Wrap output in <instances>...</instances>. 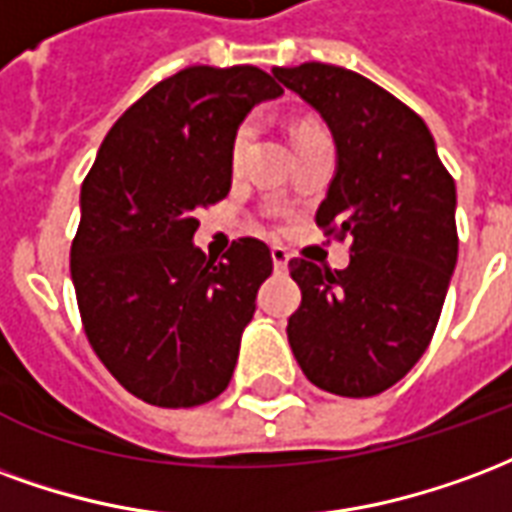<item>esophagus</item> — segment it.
Segmentation results:
<instances>
[{"instance_id": "1", "label": "esophagus", "mask_w": 512, "mask_h": 512, "mask_svg": "<svg viewBox=\"0 0 512 512\" xmlns=\"http://www.w3.org/2000/svg\"><path fill=\"white\" fill-rule=\"evenodd\" d=\"M272 267H275V272H283L286 267H289V251L286 248H281V245H272Z\"/></svg>"}]
</instances>
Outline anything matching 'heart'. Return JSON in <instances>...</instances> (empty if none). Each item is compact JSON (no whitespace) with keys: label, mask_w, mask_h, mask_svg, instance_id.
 Returning a JSON list of instances; mask_svg holds the SVG:
<instances>
[{"label":"heart","mask_w":512,"mask_h":512,"mask_svg":"<svg viewBox=\"0 0 512 512\" xmlns=\"http://www.w3.org/2000/svg\"><path fill=\"white\" fill-rule=\"evenodd\" d=\"M253 136H256V122H253V119H245L240 128L234 130V138H231V166H234V169H240L242 166V160H245V152L251 147ZM316 136H324V133L319 128H313V125H300V128L294 130L297 147Z\"/></svg>","instance_id":"1"}]
</instances>
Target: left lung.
<instances>
[{"label": "left lung", "instance_id": "1", "mask_svg": "<svg viewBox=\"0 0 512 512\" xmlns=\"http://www.w3.org/2000/svg\"><path fill=\"white\" fill-rule=\"evenodd\" d=\"M335 141V177L316 223L352 237L346 270L292 259L302 292L289 343L327 393L368 398L404 379L434 338L458 259L455 182L412 108L346 67H272Z\"/></svg>", "mask_w": 512, "mask_h": 512}]
</instances>
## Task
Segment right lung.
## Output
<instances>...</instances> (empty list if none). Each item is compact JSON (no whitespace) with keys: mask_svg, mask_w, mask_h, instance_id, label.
<instances>
[{"mask_svg":"<svg viewBox=\"0 0 512 512\" xmlns=\"http://www.w3.org/2000/svg\"><path fill=\"white\" fill-rule=\"evenodd\" d=\"M281 95L253 65L185 67L114 122L81 185L70 248L81 322L100 363L147 404L199 406L229 387L270 248L242 237L223 261L204 256L196 210L229 196L234 130Z\"/></svg>","mask_w":512,"mask_h":512,"instance_id":"obj_1","label":"right lung"}]
</instances>
